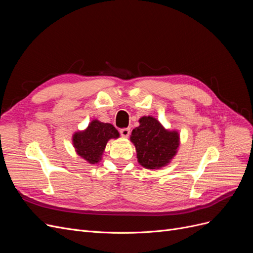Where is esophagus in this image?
I'll use <instances>...</instances> for the list:
<instances>
[{
  "label": "esophagus",
  "instance_id": "esophagus-1",
  "mask_svg": "<svg viewBox=\"0 0 253 253\" xmlns=\"http://www.w3.org/2000/svg\"><path fill=\"white\" fill-rule=\"evenodd\" d=\"M129 133H131V129H129L128 127L120 129V134L122 137H125V138H127V137L129 136Z\"/></svg>",
  "mask_w": 253,
  "mask_h": 253
}]
</instances>
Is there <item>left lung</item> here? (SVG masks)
I'll use <instances>...</instances> for the list:
<instances>
[{"label":"left lung","instance_id":"left-lung-1","mask_svg":"<svg viewBox=\"0 0 253 253\" xmlns=\"http://www.w3.org/2000/svg\"><path fill=\"white\" fill-rule=\"evenodd\" d=\"M139 124L131 135L138 163L145 169H159L167 166L179 147L178 133L168 131L151 116H143L139 119Z\"/></svg>","mask_w":253,"mask_h":253}]
</instances>
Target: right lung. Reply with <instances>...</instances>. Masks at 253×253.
I'll return each instance as SVG.
<instances>
[{
	"label": "right lung",
	"instance_id": "right-lung-1",
	"mask_svg": "<svg viewBox=\"0 0 253 253\" xmlns=\"http://www.w3.org/2000/svg\"><path fill=\"white\" fill-rule=\"evenodd\" d=\"M118 137V131L111 124L93 120L85 131L74 135L73 143L77 154L87 163L94 165L100 162L108 141Z\"/></svg>",
	"mask_w": 253,
	"mask_h": 253
}]
</instances>
